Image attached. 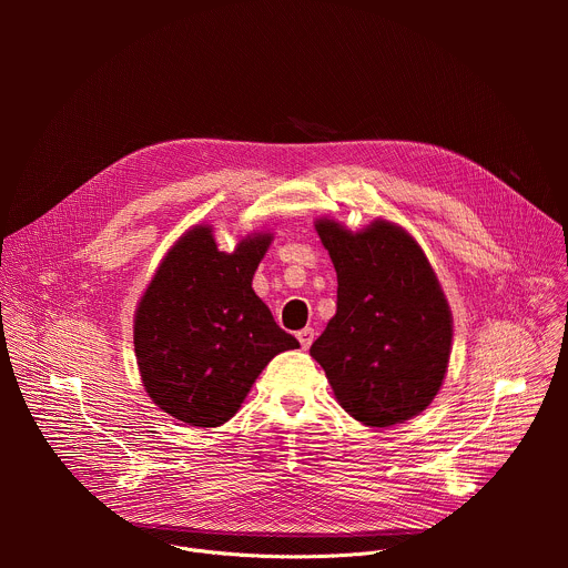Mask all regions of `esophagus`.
<instances>
[{
	"mask_svg": "<svg viewBox=\"0 0 568 568\" xmlns=\"http://www.w3.org/2000/svg\"><path fill=\"white\" fill-rule=\"evenodd\" d=\"M296 339H298L301 348L307 351V348L312 346V342H314V331H312V328H303V331L296 333Z\"/></svg>",
	"mask_w": 568,
	"mask_h": 568,
	"instance_id": "34e87169",
	"label": "esophagus"
}]
</instances>
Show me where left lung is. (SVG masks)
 <instances>
[{
	"instance_id": "8db88e82",
	"label": "left lung",
	"mask_w": 568,
	"mask_h": 568,
	"mask_svg": "<svg viewBox=\"0 0 568 568\" xmlns=\"http://www.w3.org/2000/svg\"><path fill=\"white\" fill-rule=\"evenodd\" d=\"M314 229L337 272V314L310 355L362 425L382 429L423 414L443 386L454 335L425 252L386 220L353 233L321 217Z\"/></svg>"
}]
</instances>
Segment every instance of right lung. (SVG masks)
Masks as SVG:
<instances>
[{"instance_id":"1","label":"right lung","mask_w":568,"mask_h":568,"mask_svg":"<svg viewBox=\"0 0 568 568\" xmlns=\"http://www.w3.org/2000/svg\"><path fill=\"white\" fill-rule=\"evenodd\" d=\"M272 233L226 254L209 224L189 229L156 267L134 312V353L159 409L191 427L235 416L263 368L298 342L252 287Z\"/></svg>"}]
</instances>
